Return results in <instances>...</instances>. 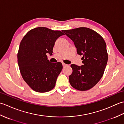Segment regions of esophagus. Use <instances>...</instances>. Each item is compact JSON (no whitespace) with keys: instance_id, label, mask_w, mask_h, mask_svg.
Returning a JSON list of instances; mask_svg holds the SVG:
<instances>
[{"instance_id":"obj_1","label":"esophagus","mask_w":124,"mask_h":124,"mask_svg":"<svg viewBox=\"0 0 124 124\" xmlns=\"http://www.w3.org/2000/svg\"><path fill=\"white\" fill-rule=\"evenodd\" d=\"M62 65H63V67L64 68V67H65L66 66H67V64L64 63H62Z\"/></svg>"}]
</instances>
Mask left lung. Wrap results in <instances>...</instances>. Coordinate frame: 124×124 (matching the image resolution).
I'll return each instance as SVG.
<instances>
[{
    "mask_svg": "<svg viewBox=\"0 0 124 124\" xmlns=\"http://www.w3.org/2000/svg\"><path fill=\"white\" fill-rule=\"evenodd\" d=\"M74 43L77 54L83 55L81 66L72 64L70 85L79 91L92 88L103 75L108 62L106 42L95 31L85 27L62 30Z\"/></svg>",
    "mask_w": 124,
    "mask_h": 124,
    "instance_id": "8db88e82",
    "label": "left lung"
}]
</instances>
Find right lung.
Segmentation results:
<instances>
[{
	"instance_id": "add662e5",
	"label": "right lung",
	"mask_w": 124,
	"mask_h": 124,
	"mask_svg": "<svg viewBox=\"0 0 124 124\" xmlns=\"http://www.w3.org/2000/svg\"><path fill=\"white\" fill-rule=\"evenodd\" d=\"M62 31L38 27L30 30L20 43L17 62L22 78L33 91L45 93L55 86L63 68L61 62L52 63L47 54L52 55L56 39Z\"/></svg>"
}]
</instances>
